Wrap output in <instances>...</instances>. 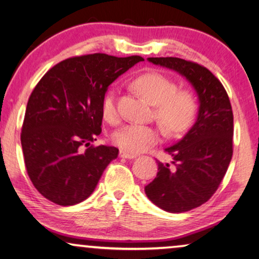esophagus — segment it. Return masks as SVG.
Wrapping results in <instances>:
<instances>
[{"instance_id":"34e87169","label":"esophagus","mask_w":259,"mask_h":259,"mask_svg":"<svg viewBox=\"0 0 259 259\" xmlns=\"http://www.w3.org/2000/svg\"><path fill=\"white\" fill-rule=\"evenodd\" d=\"M120 157L125 158V159H135V158H137V155L128 153V152H125V151H120Z\"/></svg>"}]
</instances>
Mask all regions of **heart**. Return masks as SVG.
<instances>
[{"instance_id": "obj_1", "label": "heart", "mask_w": 259, "mask_h": 259, "mask_svg": "<svg viewBox=\"0 0 259 259\" xmlns=\"http://www.w3.org/2000/svg\"><path fill=\"white\" fill-rule=\"evenodd\" d=\"M133 86L154 105V117L169 135H179L194 123L198 102L194 93L187 90L178 91V84L166 75L151 71L135 78ZM102 116L109 123L118 120L116 89L108 90L101 102ZM161 131L153 125L126 124L113 134V142L122 151L141 153L159 143Z\"/></svg>"}]
</instances>
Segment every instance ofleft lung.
<instances>
[{
	"label": "left lung",
	"mask_w": 259,
	"mask_h": 259,
	"mask_svg": "<svg viewBox=\"0 0 259 259\" xmlns=\"http://www.w3.org/2000/svg\"><path fill=\"white\" fill-rule=\"evenodd\" d=\"M173 69L194 86L198 117L181 141L167 147L173 165L158 161V174L145 187L152 203L171 213L206 203L219 188L233 155V110L224 85L207 68L179 57H149Z\"/></svg>",
	"instance_id": "8db88e82"
}]
</instances>
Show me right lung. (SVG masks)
<instances>
[{
  "mask_svg": "<svg viewBox=\"0 0 259 259\" xmlns=\"http://www.w3.org/2000/svg\"><path fill=\"white\" fill-rule=\"evenodd\" d=\"M139 61L144 59L102 53L69 57L36 84L20 142L28 178L45 198L61 206L83 202L117 158L116 147L91 143L101 134V102L108 86Z\"/></svg>",
  "mask_w": 259,
  "mask_h": 259,
  "instance_id": "1",
  "label": "right lung"
}]
</instances>
